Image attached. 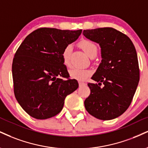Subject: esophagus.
<instances>
[{
    "label": "esophagus",
    "mask_w": 148,
    "mask_h": 148,
    "mask_svg": "<svg viewBox=\"0 0 148 148\" xmlns=\"http://www.w3.org/2000/svg\"><path fill=\"white\" fill-rule=\"evenodd\" d=\"M79 85L80 86H82V85H85V83H84V82H83V81H79Z\"/></svg>",
    "instance_id": "1"
}]
</instances>
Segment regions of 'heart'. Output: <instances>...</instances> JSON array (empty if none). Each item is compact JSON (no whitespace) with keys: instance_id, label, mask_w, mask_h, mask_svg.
<instances>
[{"instance_id":"b5f03b06","label":"heart","mask_w":148,"mask_h":148,"mask_svg":"<svg viewBox=\"0 0 148 148\" xmlns=\"http://www.w3.org/2000/svg\"><path fill=\"white\" fill-rule=\"evenodd\" d=\"M80 47L86 53V54L90 57L95 56L97 54V47L93 42L88 40H83L80 42ZM71 50H72V45H67L64 48L63 53H62V57H63V63L67 66L69 65V54H70ZM69 76L72 79L77 80H84L91 74V71L87 69H81L77 67H73L69 70Z\"/></svg>"}]
</instances>
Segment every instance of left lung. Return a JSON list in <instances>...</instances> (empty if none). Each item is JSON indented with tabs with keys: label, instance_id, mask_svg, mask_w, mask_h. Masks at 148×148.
Instances as JSON below:
<instances>
[{
	"label": "left lung",
	"instance_id": "1",
	"mask_svg": "<svg viewBox=\"0 0 148 148\" xmlns=\"http://www.w3.org/2000/svg\"><path fill=\"white\" fill-rule=\"evenodd\" d=\"M87 38L99 44L101 63L89 83L85 109L101 120L123 114L131 104L139 81V67L134 44L124 34L112 27L83 30Z\"/></svg>",
	"mask_w": 148,
	"mask_h": 148
}]
</instances>
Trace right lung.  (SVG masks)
Segmentation results:
<instances>
[{
    "instance_id": "add662e5",
    "label": "right lung",
    "mask_w": 148,
    "mask_h": 148,
    "mask_svg": "<svg viewBox=\"0 0 148 148\" xmlns=\"http://www.w3.org/2000/svg\"><path fill=\"white\" fill-rule=\"evenodd\" d=\"M81 33V29L39 28L18 48L12 63L14 95L29 116H54L63 109L65 97L79 88L76 80L69 79L62 53Z\"/></svg>"
}]
</instances>
